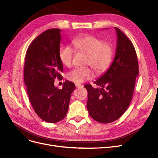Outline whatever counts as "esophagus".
Returning <instances> with one entry per match:
<instances>
[{
	"label": "esophagus",
	"instance_id": "34e87169",
	"mask_svg": "<svg viewBox=\"0 0 158 158\" xmlns=\"http://www.w3.org/2000/svg\"><path fill=\"white\" fill-rule=\"evenodd\" d=\"M75 86H76V87L78 88V89H82V88H83V85H81V84H76Z\"/></svg>",
	"mask_w": 158,
	"mask_h": 158
}]
</instances>
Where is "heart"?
Segmentation results:
<instances>
[{"mask_svg":"<svg viewBox=\"0 0 158 158\" xmlns=\"http://www.w3.org/2000/svg\"><path fill=\"white\" fill-rule=\"evenodd\" d=\"M79 52L87 54L86 65H90L97 73L104 72L109 68L113 56L112 46L93 35H86L73 39L72 42ZM74 50L68 46H63L59 50V58L64 65L69 68L72 65ZM94 77L93 69L86 67L75 68L68 74V79L75 83H81Z\"/></svg>","mask_w":158,"mask_h":158,"instance_id":"1","label":"heart"}]
</instances>
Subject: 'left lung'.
Instances as JSON below:
<instances>
[{
	"label": "left lung",
	"instance_id": "left-lung-1",
	"mask_svg": "<svg viewBox=\"0 0 158 158\" xmlns=\"http://www.w3.org/2000/svg\"><path fill=\"white\" fill-rule=\"evenodd\" d=\"M115 56L107 72L94 83L101 89L85 85L88 92L86 108L90 116L102 123L120 118L128 108L139 75V63L132 42L118 27ZM105 89H104V88Z\"/></svg>",
	"mask_w": 158,
	"mask_h": 158
}]
</instances>
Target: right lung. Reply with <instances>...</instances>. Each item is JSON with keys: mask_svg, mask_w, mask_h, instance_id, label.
Segmentation results:
<instances>
[{"mask_svg": "<svg viewBox=\"0 0 158 158\" xmlns=\"http://www.w3.org/2000/svg\"><path fill=\"white\" fill-rule=\"evenodd\" d=\"M61 30L50 29L39 35L30 44L25 54L24 82L35 112L48 123H54L66 116L73 83L65 81L63 88L54 86L61 79L63 65L59 58Z\"/></svg>", "mask_w": 158, "mask_h": 158, "instance_id": "obj_1", "label": "right lung"}]
</instances>
